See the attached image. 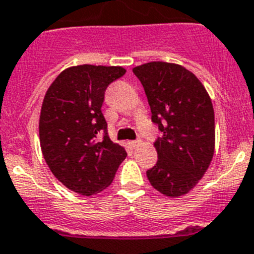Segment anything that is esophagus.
Segmentation results:
<instances>
[{
  "label": "esophagus",
  "instance_id": "34e87169",
  "mask_svg": "<svg viewBox=\"0 0 254 254\" xmlns=\"http://www.w3.org/2000/svg\"><path fill=\"white\" fill-rule=\"evenodd\" d=\"M141 143H142V142H141L139 139H137V141H131V142H129V145H131L133 148H136V147H138Z\"/></svg>",
  "mask_w": 254,
  "mask_h": 254
}]
</instances>
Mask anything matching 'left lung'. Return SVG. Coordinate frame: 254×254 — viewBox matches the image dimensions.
Masks as SVG:
<instances>
[{
    "label": "left lung",
    "instance_id": "8db88e82",
    "mask_svg": "<svg viewBox=\"0 0 254 254\" xmlns=\"http://www.w3.org/2000/svg\"><path fill=\"white\" fill-rule=\"evenodd\" d=\"M162 137L155 148L159 160L147 170L157 191L179 197L194 189L206 173L215 148L211 99L203 83L183 65L151 62L133 68Z\"/></svg>",
    "mask_w": 254,
    "mask_h": 254
}]
</instances>
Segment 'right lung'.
<instances>
[{"label": "right lung", "instance_id": "1", "mask_svg": "<svg viewBox=\"0 0 254 254\" xmlns=\"http://www.w3.org/2000/svg\"><path fill=\"white\" fill-rule=\"evenodd\" d=\"M125 73L122 66L76 65L63 70L46 90L39 120L41 152L53 175L71 191L101 192L127 156L107 136L101 111L107 87Z\"/></svg>", "mask_w": 254, "mask_h": 254}]
</instances>
